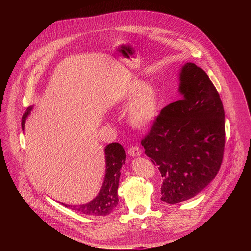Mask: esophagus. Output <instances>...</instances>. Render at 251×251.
<instances>
[{
	"label": "esophagus",
	"mask_w": 251,
	"mask_h": 251,
	"mask_svg": "<svg viewBox=\"0 0 251 251\" xmlns=\"http://www.w3.org/2000/svg\"><path fill=\"white\" fill-rule=\"evenodd\" d=\"M128 154H129L130 156H132V157H138V156H140V155L142 154V151H141V149H140L139 147L133 146V147H131V148L128 150Z\"/></svg>",
	"instance_id": "34e87169"
}]
</instances>
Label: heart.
Instances as JSON below:
<instances>
[{
	"instance_id": "b5f03b06",
	"label": "heart",
	"mask_w": 251,
	"mask_h": 251,
	"mask_svg": "<svg viewBox=\"0 0 251 251\" xmlns=\"http://www.w3.org/2000/svg\"><path fill=\"white\" fill-rule=\"evenodd\" d=\"M119 103L130 104L128 121L136 129H147L158 118L161 99L158 88L154 84H145L139 78H133L122 89Z\"/></svg>"
}]
</instances>
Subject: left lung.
Returning <instances> with one entry per match:
<instances>
[{
	"mask_svg": "<svg viewBox=\"0 0 251 251\" xmlns=\"http://www.w3.org/2000/svg\"><path fill=\"white\" fill-rule=\"evenodd\" d=\"M178 90L183 99L164 107L141 141L161 172V200L170 204L197 196L216 177L226 143L223 102L205 71L187 62Z\"/></svg>",
	"mask_w": 251,
	"mask_h": 251,
	"instance_id": "obj_1",
	"label": "left lung"
}]
</instances>
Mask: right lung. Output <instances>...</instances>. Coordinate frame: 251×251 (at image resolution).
Masks as SVG:
<instances>
[{"label": "right lung", "instance_id": "right-lung-1", "mask_svg": "<svg viewBox=\"0 0 251 251\" xmlns=\"http://www.w3.org/2000/svg\"><path fill=\"white\" fill-rule=\"evenodd\" d=\"M32 110V106L27 107L26 111L22 118V128L24 129L26 117ZM105 162H106V174L102 188L90 202L85 204L69 205L62 203L65 207L80 212L86 216L105 217L111 213L118 204L117 190L119 186L120 170L126 161V153L119 143H111L105 147Z\"/></svg>", "mask_w": 251, "mask_h": 251}]
</instances>
